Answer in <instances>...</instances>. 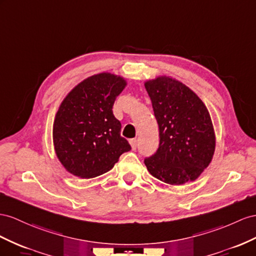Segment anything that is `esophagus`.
<instances>
[{
    "label": "esophagus",
    "mask_w": 256,
    "mask_h": 256,
    "mask_svg": "<svg viewBox=\"0 0 256 256\" xmlns=\"http://www.w3.org/2000/svg\"><path fill=\"white\" fill-rule=\"evenodd\" d=\"M130 147H132V149L135 150L136 147H137V140H136V138L130 140Z\"/></svg>",
    "instance_id": "esophagus-1"
}]
</instances>
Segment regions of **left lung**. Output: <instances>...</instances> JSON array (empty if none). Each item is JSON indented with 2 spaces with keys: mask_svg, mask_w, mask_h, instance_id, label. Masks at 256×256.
<instances>
[{
  "mask_svg": "<svg viewBox=\"0 0 256 256\" xmlns=\"http://www.w3.org/2000/svg\"><path fill=\"white\" fill-rule=\"evenodd\" d=\"M159 126V148L145 159L149 173L170 185L200 176L215 150L213 124L206 104L185 84L168 76L145 83Z\"/></svg>",
  "mask_w": 256,
  "mask_h": 256,
  "instance_id": "1",
  "label": "left lung"
}]
</instances>
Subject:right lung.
Segmentation results:
<instances>
[{"mask_svg": "<svg viewBox=\"0 0 256 256\" xmlns=\"http://www.w3.org/2000/svg\"><path fill=\"white\" fill-rule=\"evenodd\" d=\"M126 85L123 78L102 72L78 83L62 100L55 116L53 140L57 158L69 173L96 178L130 150L112 112Z\"/></svg>", "mask_w": 256, "mask_h": 256, "instance_id": "right-lung-1", "label": "right lung"}]
</instances>
